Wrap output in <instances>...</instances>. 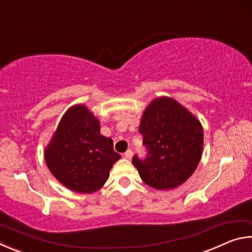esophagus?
<instances>
[{
    "label": "esophagus",
    "mask_w": 252,
    "mask_h": 252,
    "mask_svg": "<svg viewBox=\"0 0 252 252\" xmlns=\"http://www.w3.org/2000/svg\"><path fill=\"white\" fill-rule=\"evenodd\" d=\"M132 155H133V153H132V150H127V151H126V153L123 156H125V158H126V159H131L132 158Z\"/></svg>",
    "instance_id": "1"
}]
</instances>
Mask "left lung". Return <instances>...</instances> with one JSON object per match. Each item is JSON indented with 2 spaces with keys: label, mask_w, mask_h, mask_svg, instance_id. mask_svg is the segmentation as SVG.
Instances as JSON below:
<instances>
[{
  "label": "left lung",
  "mask_w": 252,
  "mask_h": 252,
  "mask_svg": "<svg viewBox=\"0 0 252 252\" xmlns=\"http://www.w3.org/2000/svg\"><path fill=\"white\" fill-rule=\"evenodd\" d=\"M147 157L132 158L142 181L158 190L174 189L189 179L202 156L203 129L200 121L178 101L168 96L153 100L139 126Z\"/></svg>",
  "instance_id": "obj_1"
}]
</instances>
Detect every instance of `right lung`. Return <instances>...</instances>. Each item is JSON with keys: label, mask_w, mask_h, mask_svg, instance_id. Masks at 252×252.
<instances>
[{"label": "right lung", "mask_w": 252, "mask_h": 252, "mask_svg": "<svg viewBox=\"0 0 252 252\" xmlns=\"http://www.w3.org/2000/svg\"><path fill=\"white\" fill-rule=\"evenodd\" d=\"M46 165L74 192L92 193L109 178L121 156L111 138L100 133V122L83 104L71 106L60 121L44 152Z\"/></svg>", "instance_id": "obj_1"}]
</instances>
